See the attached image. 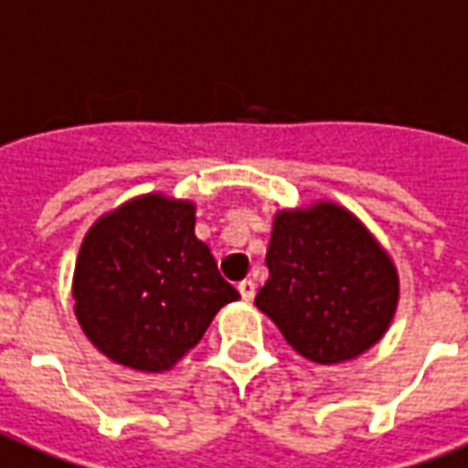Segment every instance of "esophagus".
<instances>
[{"label": "esophagus", "instance_id": "34e87169", "mask_svg": "<svg viewBox=\"0 0 468 468\" xmlns=\"http://www.w3.org/2000/svg\"><path fill=\"white\" fill-rule=\"evenodd\" d=\"M239 294H241V299L244 302H251L254 299V294H257V284L251 282V279H244V282H239Z\"/></svg>", "mask_w": 468, "mask_h": 468}]
</instances>
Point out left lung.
<instances>
[{"label":"left lung","mask_w":468,"mask_h":468,"mask_svg":"<svg viewBox=\"0 0 468 468\" xmlns=\"http://www.w3.org/2000/svg\"><path fill=\"white\" fill-rule=\"evenodd\" d=\"M267 267V284L254 304L309 361L356 359L394 319V261L371 231L334 201L279 211Z\"/></svg>","instance_id":"8db88e82"}]
</instances>
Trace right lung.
Returning <instances> with one entry per match:
<instances>
[{
	"label": "right lung",
	"instance_id": "obj_1",
	"mask_svg": "<svg viewBox=\"0 0 468 468\" xmlns=\"http://www.w3.org/2000/svg\"><path fill=\"white\" fill-rule=\"evenodd\" d=\"M197 207L144 194L94 221L81 241L71 296L81 332L136 371H169L239 292L197 239Z\"/></svg>",
	"mask_w": 468,
	"mask_h": 468
}]
</instances>
